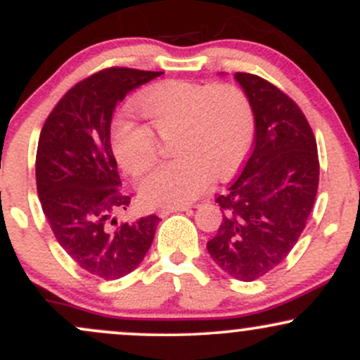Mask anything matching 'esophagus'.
Segmentation results:
<instances>
[{
  "label": "esophagus",
  "instance_id": "1",
  "mask_svg": "<svg viewBox=\"0 0 360 360\" xmlns=\"http://www.w3.org/2000/svg\"><path fill=\"white\" fill-rule=\"evenodd\" d=\"M188 210H189V206H186V205H183V206H172V208H160L159 212H157V214H159L160 218H164V217H167V214H171V213L188 212Z\"/></svg>",
  "mask_w": 360,
  "mask_h": 360
}]
</instances>
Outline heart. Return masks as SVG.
<instances>
[{"label": "heart", "mask_w": 360, "mask_h": 360, "mask_svg": "<svg viewBox=\"0 0 360 360\" xmlns=\"http://www.w3.org/2000/svg\"><path fill=\"white\" fill-rule=\"evenodd\" d=\"M137 108L160 137L172 139L176 160L157 167L139 186L148 206H183L200 196L214 177H225L242 164L254 140V110L233 84L164 81L139 94ZM111 148L120 167L139 177L154 166L155 135L150 128L118 120Z\"/></svg>", "instance_id": "heart-1"}]
</instances>
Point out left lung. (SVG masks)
Masks as SVG:
<instances>
[{
	"label": "left lung",
	"instance_id": "8db88e82",
	"mask_svg": "<svg viewBox=\"0 0 360 360\" xmlns=\"http://www.w3.org/2000/svg\"><path fill=\"white\" fill-rule=\"evenodd\" d=\"M233 77L254 110V148L240 176L218 194L223 220L206 249L223 272L249 283L279 266L298 242L315 203L320 164L298 105L262 77Z\"/></svg>",
	"mask_w": 360,
	"mask_h": 360
}]
</instances>
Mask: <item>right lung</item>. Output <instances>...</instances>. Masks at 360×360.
I'll return each mask as SVG.
<instances>
[{"mask_svg":"<svg viewBox=\"0 0 360 360\" xmlns=\"http://www.w3.org/2000/svg\"><path fill=\"white\" fill-rule=\"evenodd\" d=\"M162 72L111 68L77 82L57 103L40 131L37 191L65 254L81 269L120 279L142 264L154 240L155 214L122 223L130 196L122 189L110 127L123 98Z\"/></svg>","mask_w":360,"mask_h":360,"instance_id":"obj_1","label":"right lung"}]
</instances>
